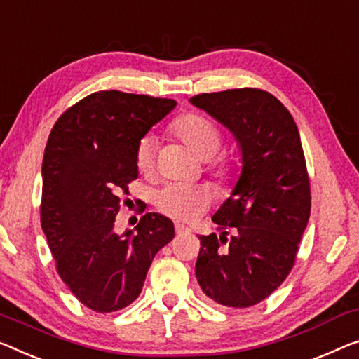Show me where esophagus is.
<instances>
[{
    "label": "esophagus",
    "instance_id": "1",
    "mask_svg": "<svg viewBox=\"0 0 359 359\" xmlns=\"http://www.w3.org/2000/svg\"><path fill=\"white\" fill-rule=\"evenodd\" d=\"M175 232H177V233H187V232H190V229L187 227V226H184V224L175 222Z\"/></svg>",
    "mask_w": 359,
    "mask_h": 359
}]
</instances>
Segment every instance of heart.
Wrapping results in <instances>:
<instances>
[{
	"instance_id": "obj_1",
	"label": "heart",
	"mask_w": 359,
	"mask_h": 359,
	"mask_svg": "<svg viewBox=\"0 0 359 359\" xmlns=\"http://www.w3.org/2000/svg\"><path fill=\"white\" fill-rule=\"evenodd\" d=\"M172 132L201 159H210L219 151L222 137L219 128L201 114H185L172 124ZM156 140L151 135L143 137L137 147V168L149 174L154 168ZM159 211L179 221H191L210 205V191L205 187L191 184H169L156 196Z\"/></svg>"
}]
</instances>
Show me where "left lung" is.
Wrapping results in <instances>:
<instances>
[{
    "label": "left lung",
    "mask_w": 359,
    "mask_h": 359,
    "mask_svg": "<svg viewBox=\"0 0 359 359\" xmlns=\"http://www.w3.org/2000/svg\"><path fill=\"white\" fill-rule=\"evenodd\" d=\"M190 103L232 133L242 163L231 196L212 216L221 233L200 235L196 280L219 304L253 306L287 279L311 211L298 127L276 96L258 88L201 93Z\"/></svg>",
    "instance_id": "8db88e82"
}]
</instances>
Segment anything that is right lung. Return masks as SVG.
Segmentation results:
<instances>
[{
  "mask_svg": "<svg viewBox=\"0 0 359 359\" xmlns=\"http://www.w3.org/2000/svg\"><path fill=\"white\" fill-rule=\"evenodd\" d=\"M175 101L117 90L80 100L56 121L43 156L41 229L57 274L80 303L112 313L140 295L154 255L174 224L147 212L114 231L121 194L138 177L137 147Z\"/></svg>",
  "mask_w": 359,
  "mask_h": 359,
  "instance_id": "right-lung-1",
  "label": "right lung"
}]
</instances>
